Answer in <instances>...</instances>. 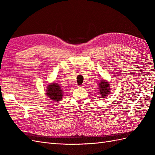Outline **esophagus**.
I'll return each instance as SVG.
<instances>
[{"label": "esophagus", "instance_id": "obj_1", "mask_svg": "<svg viewBox=\"0 0 155 155\" xmlns=\"http://www.w3.org/2000/svg\"><path fill=\"white\" fill-rule=\"evenodd\" d=\"M78 87H80V88H84V87H86V84H82L81 86H79Z\"/></svg>", "mask_w": 155, "mask_h": 155}]
</instances>
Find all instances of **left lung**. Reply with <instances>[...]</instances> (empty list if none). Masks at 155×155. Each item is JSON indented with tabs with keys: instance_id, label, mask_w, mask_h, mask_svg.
Returning <instances> with one entry per match:
<instances>
[{
	"instance_id": "left-lung-1",
	"label": "left lung",
	"mask_w": 155,
	"mask_h": 155,
	"mask_svg": "<svg viewBox=\"0 0 155 155\" xmlns=\"http://www.w3.org/2000/svg\"><path fill=\"white\" fill-rule=\"evenodd\" d=\"M99 89H100V93L101 94L100 96L102 98L109 96L110 88V85L107 82H106L105 80H102L99 84Z\"/></svg>"
}]
</instances>
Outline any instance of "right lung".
Returning <instances> with one entry per match:
<instances>
[{
	"label": "right lung",
	"instance_id": "1",
	"mask_svg": "<svg viewBox=\"0 0 155 155\" xmlns=\"http://www.w3.org/2000/svg\"><path fill=\"white\" fill-rule=\"evenodd\" d=\"M46 94L53 101H60L63 97V91L58 83H51L48 86Z\"/></svg>",
	"mask_w": 155,
	"mask_h": 155
}]
</instances>
